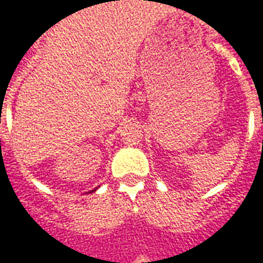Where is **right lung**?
I'll return each instance as SVG.
<instances>
[{"label":"right lung","instance_id":"add662e5","mask_svg":"<svg viewBox=\"0 0 263 263\" xmlns=\"http://www.w3.org/2000/svg\"><path fill=\"white\" fill-rule=\"evenodd\" d=\"M93 191H96V188H95V190H92V191H89V193H93Z\"/></svg>","mask_w":263,"mask_h":263}]
</instances>
